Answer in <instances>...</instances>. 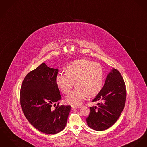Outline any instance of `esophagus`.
I'll list each match as a JSON object with an SVG mask.
<instances>
[{
	"label": "esophagus",
	"instance_id": "1",
	"mask_svg": "<svg viewBox=\"0 0 147 147\" xmlns=\"http://www.w3.org/2000/svg\"><path fill=\"white\" fill-rule=\"evenodd\" d=\"M76 108H78L76 106H72V109H75Z\"/></svg>",
	"mask_w": 147,
	"mask_h": 147
}]
</instances>
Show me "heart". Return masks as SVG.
Instances as JSON below:
<instances>
[{
	"instance_id": "b5f03b06",
	"label": "heart",
	"mask_w": 147,
	"mask_h": 147,
	"mask_svg": "<svg viewBox=\"0 0 147 147\" xmlns=\"http://www.w3.org/2000/svg\"><path fill=\"white\" fill-rule=\"evenodd\" d=\"M104 72L100 64L88 59H79L69 63L66 72L59 73L56 84L61 92L68 93L76 84L75 89L66 98L67 103L77 106L89 95L99 93L103 86Z\"/></svg>"
}]
</instances>
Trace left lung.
Returning <instances> with one entry per match:
<instances>
[{
    "label": "left lung",
    "instance_id": "1",
    "mask_svg": "<svg viewBox=\"0 0 147 147\" xmlns=\"http://www.w3.org/2000/svg\"><path fill=\"white\" fill-rule=\"evenodd\" d=\"M126 86L121 74L112 68L107 75L104 86L93 102L100 101L98 107H90L86 118L88 126L102 131L111 127L119 119L126 102Z\"/></svg>",
    "mask_w": 147,
    "mask_h": 147
}]
</instances>
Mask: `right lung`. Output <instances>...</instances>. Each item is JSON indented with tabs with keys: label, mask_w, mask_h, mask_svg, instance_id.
Segmentation results:
<instances>
[{
	"label": "right lung",
	"mask_w": 147,
	"mask_h": 147,
	"mask_svg": "<svg viewBox=\"0 0 147 147\" xmlns=\"http://www.w3.org/2000/svg\"><path fill=\"white\" fill-rule=\"evenodd\" d=\"M58 69L42 63L29 72L22 82L20 103L28 122L43 133L55 134L66 126L71 107L58 105L51 107L61 99L55 79Z\"/></svg>",
	"instance_id": "right-lung-1"
}]
</instances>
